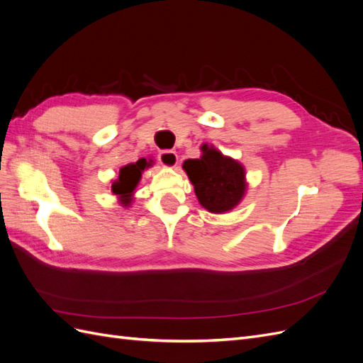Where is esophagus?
Instances as JSON below:
<instances>
[{"mask_svg":"<svg viewBox=\"0 0 363 363\" xmlns=\"http://www.w3.org/2000/svg\"><path fill=\"white\" fill-rule=\"evenodd\" d=\"M159 162L163 164V167L174 168L175 164H177V162H179L177 152L171 151V150H163V151L159 152Z\"/></svg>","mask_w":363,"mask_h":363,"instance_id":"34e87169","label":"esophagus"}]
</instances>
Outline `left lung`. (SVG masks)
<instances>
[{
    "mask_svg": "<svg viewBox=\"0 0 363 363\" xmlns=\"http://www.w3.org/2000/svg\"><path fill=\"white\" fill-rule=\"evenodd\" d=\"M200 159H188V174L200 204L212 213H225L236 207L247 191L245 169L238 160L204 144Z\"/></svg>",
    "mask_w": 363,
    "mask_h": 363,
    "instance_id": "obj_1",
    "label": "left lung"
}]
</instances>
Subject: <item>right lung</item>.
Wrapping results in <instances>:
<instances>
[{"mask_svg": "<svg viewBox=\"0 0 363 363\" xmlns=\"http://www.w3.org/2000/svg\"><path fill=\"white\" fill-rule=\"evenodd\" d=\"M150 162L145 159H139L136 163L125 164V167L119 169L118 179L112 183V192L118 196L124 207H128L131 200H133V192L142 177V172H144L145 168L151 167Z\"/></svg>", "mask_w": 363, "mask_h": 363, "instance_id": "add662e5", "label": "right lung"}]
</instances>
